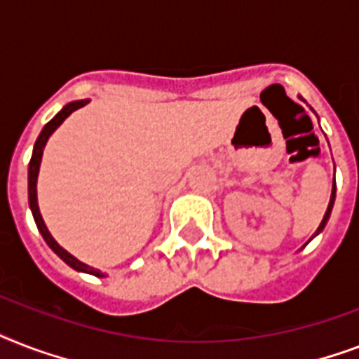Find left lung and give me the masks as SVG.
<instances>
[{
	"label": "left lung",
	"instance_id": "obj_1",
	"mask_svg": "<svg viewBox=\"0 0 359 359\" xmlns=\"http://www.w3.org/2000/svg\"><path fill=\"white\" fill-rule=\"evenodd\" d=\"M298 98H300V100H304V98H302V97H298ZM334 203H335V179H334V186H332V196H330V203H328V208H326V214H324V218H323V222H320V225H318V229L315 231V235H313L311 238L307 240V242H311V240L315 238V236L323 233L324 227H326V224H328L330 214H332V208H334ZM307 242H306V244H307Z\"/></svg>",
	"mask_w": 359,
	"mask_h": 359
}]
</instances>
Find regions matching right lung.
Listing matches in <instances>:
<instances>
[{
  "instance_id": "1",
  "label": "right lung",
  "mask_w": 359,
  "mask_h": 359,
  "mask_svg": "<svg viewBox=\"0 0 359 359\" xmlns=\"http://www.w3.org/2000/svg\"><path fill=\"white\" fill-rule=\"evenodd\" d=\"M86 104H89V98H86V100H72V102H69L67 106H63V109H61V111H59V114L55 115L50 123L44 124V128H42V132L39 134V137H36L35 141V147H33V154H31L29 169H27V194H29V208H31V214H33V218H35L36 227H39V231H41L42 238L46 240V244L52 248L53 253H55L59 259H63L70 268L78 270V272L91 273V276H97V278H106L100 270L89 266V264H86V262L78 261L74 255H70L69 251L65 250V248H61V245L55 242V238L50 235V231H48L44 219H42L41 210H39V201H36V179H39V169H41L42 152H44V147H46L48 140H50V135H52L53 132L63 124V121L67 119L72 111L83 108Z\"/></svg>"
}]
</instances>
